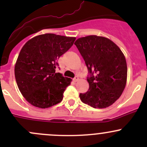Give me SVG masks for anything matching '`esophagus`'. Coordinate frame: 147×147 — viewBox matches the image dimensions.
Returning a JSON list of instances; mask_svg holds the SVG:
<instances>
[{
    "instance_id": "1",
    "label": "esophagus",
    "mask_w": 147,
    "mask_h": 147,
    "mask_svg": "<svg viewBox=\"0 0 147 147\" xmlns=\"http://www.w3.org/2000/svg\"><path fill=\"white\" fill-rule=\"evenodd\" d=\"M73 80H74V82H78V81L80 80V79H79V78H78V77H75V78H74L73 79Z\"/></svg>"
}]
</instances>
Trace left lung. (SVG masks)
I'll return each mask as SVG.
<instances>
[{
    "instance_id": "1",
    "label": "left lung",
    "mask_w": 147,
    "mask_h": 147,
    "mask_svg": "<svg viewBox=\"0 0 147 147\" xmlns=\"http://www.w3.org/2000/svg\"><path fill=\"white\" fill-rule=\"evenodd\" d=\"M75 45L87 65L90 77L87 92L80 94L83 103L94 108L108 107L122 94L127 79L125 56L113 41L105 37L88 35Z\"/></svg>"
}]
</instances>
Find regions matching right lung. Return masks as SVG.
I'll return each instance as SVG.
<instances>
[{
    "instance_id": "1",
    "label": "right lung",
    "mask_w": 147,
    "mask_h": 147,
    "mask_svg": "<svg viewBox=\"0 0 147 147\" xmlns=\"http://www.w3.org/2000/svg\"><path fill=\"white\" fill-rule=\"evenodd\" d=\"M76 38L46 33L28 41L15 65L19 90L32 106L45 109L60 103L72 80L55 72L57 60L73 45Z\"/></svg>"
}]
</instances>
